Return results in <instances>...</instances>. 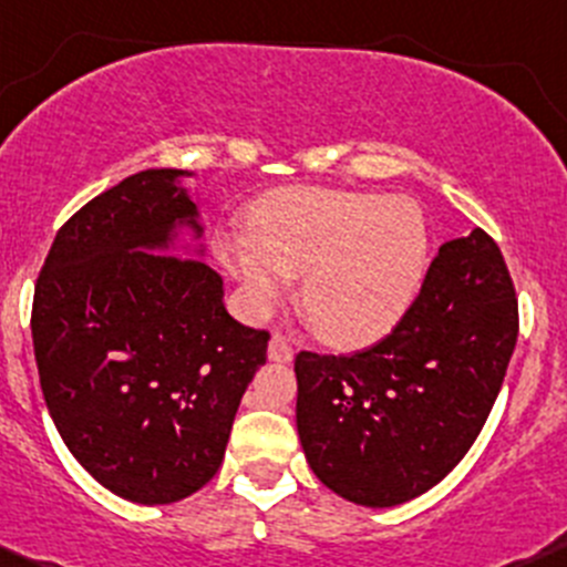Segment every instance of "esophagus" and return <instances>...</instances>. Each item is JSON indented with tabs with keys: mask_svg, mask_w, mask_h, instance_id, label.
<instances>
[{
	"mask_svg": "<svg viewBox=\"0 0 567 567\" xmlns=\"http://www.w3.org/2000/svg\"><path fill=\"white\" fill-rule=\"evenodd\" d=\"M267 358H270L272 363H291V360H295V352H291V347L281 336H272L270 343H267Z\"/></svg>",
	"mask_w": 567,
	"mask_h": 567,
	"instance_id": "1",
	"label": "esophagus"
}]
</instances>
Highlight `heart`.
<instances>
[{
    "instance_id": "obj_1",
    "label": "heart",
    "mask_w": 567,
    "mask_h": 567,
    "mask_svg": "<svg viewBox=\"0 0 567 567\" xmlns=\"http://www.w3.org/2000/svg\"><path fill=\"white\" fill-rule=\"evenodd\" d=\"M218 256L265 317L302 276L300 306L330 347L382 341L410 313L431 240L414 202L360 190L286 188L267 196L250 231L220 237Z\"/></svg>"
}]
</instances>
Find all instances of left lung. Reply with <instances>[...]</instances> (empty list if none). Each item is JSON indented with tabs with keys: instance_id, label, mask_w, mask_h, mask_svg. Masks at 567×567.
Segmentation results:
<instances>
[{
	"instance_id": "8db88e82",
	"label": "left lung",
	"mask_w": 567,
	"mask_h": 567,
	"mask_svg": "<svg viewBox=\"0 0 567 567\" xmlns=\"http://www.w3.org/2000/svg\"><path fill=\"white\" fill-rule=\"evenodd\" d=\"M518 338V302L483 229L445 243L404 319L363 352H300L297 434L338 497L393 507L434 488L472 447Z\"/></svg>"
}]
</instances>
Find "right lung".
<instances>
[{"label": "right lung", "mask_w": 567, "mask_h": 567, "mask_svg": "<svg viewBox=\"0 0 567 567\" xmlns=\"http://www.w3.org/2000/svg\"><path fill=\"white\" fill-rule=\"evenodd\" d=\"M194 172L144 168L56 231L34 284L40 388L75 461L111 494L168 505L213 481L265 330L204 265Z\"/></svg>", "instance_id": "1"}]
</instances>
